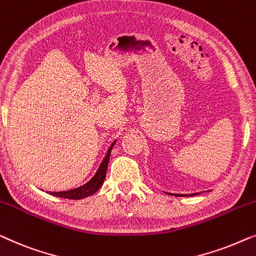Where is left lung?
I'll return each instance as SVG.
<instances>
[{"instance_id":"left-lung-1","label":"left lung","mask_w":256,"mask_h":256,"mask_svg":"<svg viewBox=\"0 0 256 256\" xmlns=\"http://www.w3.org/2000/svg\"><path fill=\"white\" fill-rule=\"evenodd\" d=\"M166 194H168V195H172V194H170V192H166ZM197 194H200V192H197ZM197 194H184V195H180V194H174L175 196H195V195H197Z\"/></svg>"}]
</instances>
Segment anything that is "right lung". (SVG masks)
Instances as JSON below:
<instances>
[{
  "label": "right lung",
  "mask_w": 256,
  "mask_h": 256,
  "mask_svg": "<svg viewBox=\"0 0 256 256\" xmlns=\"http://www.w3.org/2000/svg\"><path fill=\"white\" fill-rule=\"evenodd\" d=\"M117 140L111 144V146L108 150V153L106 158H104L102 162H100L98 169H97L96 174L94 175V178L90 180V181L86 183V184L78 186V188L75 189H70L67 190V192H48V194L56 197H61V198H68V200H82L86 198V197H89L95 194L97 190H98L100 186H102L104 180H106V169H108V164H109V160H110V154H111V150L114 146Z\"/></svg>",
  "instance_id": "obj_1"
}]
</instances>
